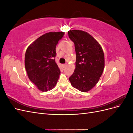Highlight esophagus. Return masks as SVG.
I'll list each match as a JSON object with an SVG mask.
<instances>
[{"mask_svg": "<svg viewBox=\"0 0 133 133\" xmlns=\"http://www.w3.org/2000/svg\"><path fill=\"white\" fill-rule=\"evenodd\" d=\"M67 64H63V68H66V66H67Z\"/></svg>", "mask_w": 133, "mask_h": 133, "instance_id": "obj_1", "label": "esophagus"}]
</instances>
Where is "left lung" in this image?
<instances>
[{
  "label": "left lung",
  "instance_id": "obj_1",
  "mask_svg": "<svg viewBox=\"0 0 133 133\" xmlns=\"http://www.w3.org/2000/svg\"><path fill=\"white\" fill-rule=\"evenodd\" d=\"M68 35L74 42L75 69L69 78L71 85L82 92L91 89L99 81L104 68V54L99 43L87 32L72 30Z\"/></svg>",
  "mask_w": 133,
  "mask_h": 133
}]
</instances>
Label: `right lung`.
<instances>
[{
  "mask_svg": "<svg viewBox=\"0 0 133 133\" xmlns=\"http://www.w3.org/2000/svg\"><path fill=\"white\" fill-rule=\"evenodd\" d=\"M64 32H49L42 35L28 46L25 54V67L28 78L42 91L56 85L60 70L55 63L56 46Z\"/></svg>",
  "mask_w": 133,
  "mask_h": 133,
  "instance_id": "add662e5",
  "label": "right lung"
}]
</instances>
